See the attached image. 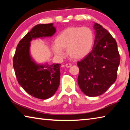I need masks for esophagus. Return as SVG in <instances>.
Listing matches in <instances>:
<instances>
[{
  "label": "esophagus",
  "instance_id": "obj_1",
  "mask_svg": "<svg viewBox=\"0 0 130 130\" xmlns=\"http://www.w3.org/2000/svg\"><path fill=\"white\" fill-rule=\"evenodd\" d=\"M65 66H66V67L67 68H70V67H71L72 66V63H66V65H65Z\"/></svg>",
  "mask_w": 130,
  "mask_h": 130
}]
</instances>
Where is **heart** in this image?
<instances>
[{
  "mask_svg": "<svg viewBox=\"0 0 130 130\" xmlns=\"http://www.w3.org/2000/svg\"><path fill=\"white\" fill-rule=\"evenodd\" d=\"M94 36L92 30L88 27H70L61 32L55 40L56 45L53 51L56 56L63 57L67 50L69 56L78 60L87 56L93 46Z\"/></svg>",
  "mask_w": 130,
  "mask_h": 130,
  "instance_id": "obj_1",
  "label": "heart"
}]
</instances>
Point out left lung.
<instances>
[{"instance_id":"1","label":"left lung","mask_w":130,"mask_h":130,"mask_svg":"<svg viewBox=\"0 0 130 130\" xmlns=\"http://www.w3.org/2000/svg\"><path fill=\"white\" fill-rule=\"evenodd\" d=\"M95 39L91 52L77 62L79 87L88 96L101 95L115 82L120 57L117 43L99 24L94 25Z\"/></svg>"}]
</instances>
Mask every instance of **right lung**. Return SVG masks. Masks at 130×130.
Listing matches in <instances>:
<instances>
[{
	"mask_svg": "<svg viewBox=\"0 0 130 130\" xmlns=\"http://www.w3.org/2000/svg\"><path fill=\"white\" fill-rule=\"evenodd\" d=\"M56 31L53 23L34 26L19 41L13 57V67L19 84L31 96L39 99H47L56 93L60 85L61 64H37L30 54V41L52 37Z\"/></svg>",
	"mask_w": 130,
	"mask_h": 130,
	"instance_id": "obj_1",
	"label": "right lung"
}]
</instances>
